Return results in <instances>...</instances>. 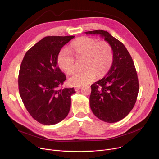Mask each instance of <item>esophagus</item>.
I'll list each match as a JSON object with an SVG mask.
<instances>
[{"label": "esophagus", "mask_w": 159, "mask_h": 159, "mask_svg": "<svg viewBox=\"0 0 159 159\" xmlns=\"http://www.w3.org/2000/svg\"><path fill=\"white\" fill-rule=\"evenodd\" d=\"M80 89H81V87H80V86H78V87H74V90H75L76 91H78V90H79Z\"/></svg>", "instance_id": "esophagus-1"}]
</instances>
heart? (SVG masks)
<instances>
[{"instance_id":"b5f03b06","label":"heart","mask_w":159,"mask_h":159,"mask_svg":"<svg viewBox=\"0 0 159 159\" xmlns=\"http://www.w3.org/2000/svg\"><path fill=\"white\" fill-rule=\"evenodd\" d=\"M70 49L74 57L81 60L80 71L74 72L69 78L73 86H81L94 81L97 75L103 76L110 69L113 61V51L110 43L106 41L97 42L94 38L82 36L73 41ZM57 63L60 69L70 74L75 69V61L72 56L65 49H62L57 57Z\"/></svg>"}]
</instances>
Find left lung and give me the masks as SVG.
<instances>
[{
  "label": "left lung",
  "instance_id": "obj_1",
  "mask_svg": "<svg viewBox=\"0 0 159 159\" xmlns=\"http://www.w3.org/2000/svg\"><path fill=\"white\" fill-rule=\"evenodd\" d=\"M85 33L100 34L113 51L112 65L107 76L91 85V110L102 121L117 122L130 112L137 101L139 85L134 61L124 44L108 32L98 30Z\"/></svg>",
  "mask_w": 159,
  "mask_h": 159
}]
</instances>
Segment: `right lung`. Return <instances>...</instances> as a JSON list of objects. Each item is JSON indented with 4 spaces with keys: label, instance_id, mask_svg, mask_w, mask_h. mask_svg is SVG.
I'll return each instance as SVG.
<instances>
[{
    "label": "right lung",
    "instance_id": "right-lung-1",
    "mask_svg": "<svg viewBox=\"0 0 159 159\" xmlns=\"http://www.w3.org/2000/svg\"><path fill=\"white\" fill-rule=\"evenodd\" d=\"M74 36H46L27 51L18 74V90L31 117L45 125L57 124L69 112L74 88H60L66 76L57 66L62 47Z\"/></svg>",
    "mask_w": 159,
    "mask_h": 159
}]
</instances>
